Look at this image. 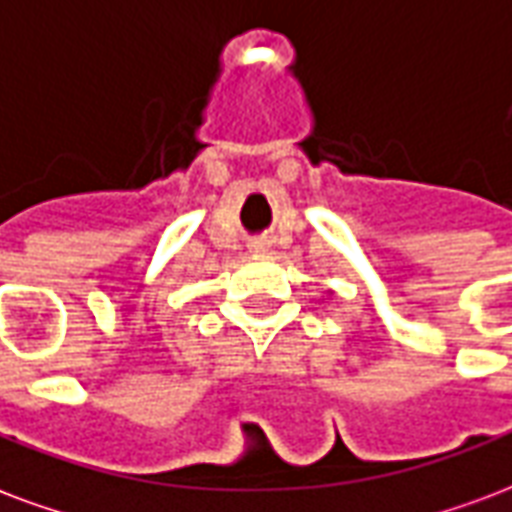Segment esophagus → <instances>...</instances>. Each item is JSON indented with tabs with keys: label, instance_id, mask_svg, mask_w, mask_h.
<instances>
[{
	"label": "esophagus",
	"instance_id": "esophagus-1",
	"mask_svg": "<svg viewBox=\"0 0 512 512\" xmlns=\"http://www.w3.org/2000/svg\"><path fill=\"white\" fill-rule=\"evenodd\" d=\"M249 249H252V252H266V244H263V241H252Z\"/></svg>",
	"mask_w": 512,
	"mask_h": 512
}]
</instances>
